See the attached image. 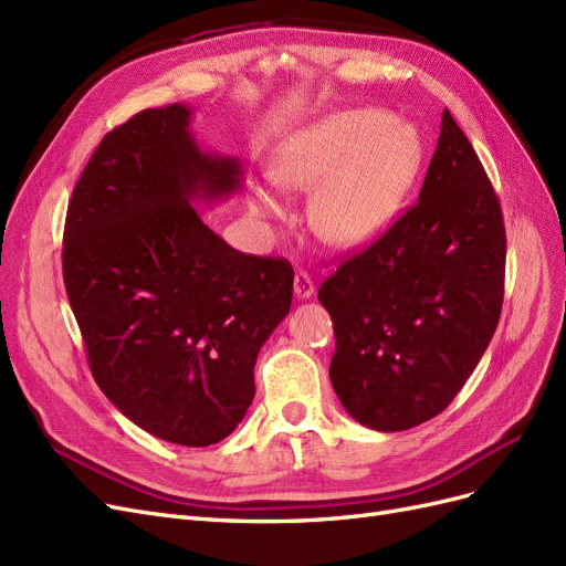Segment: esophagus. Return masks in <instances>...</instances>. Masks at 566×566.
I'll list each match as a JSON object with an SVG mask.
<instances>
[{
    "instance_id": "obj_1",
    "label": "esophagus",
    "mask_w": 566,
    "mask_h": 566,
    "mask_svg": "<svg viewBox=\"0 0 566 566\" xmlns=\"http://www.w3.org/2000/svg\"><path fill=\"white\" fill-rule=\"evenodd\" d=\"M314 295V281L306 271L295 273V297L297 300H310Z\"/></svg>"
}]
</instances>
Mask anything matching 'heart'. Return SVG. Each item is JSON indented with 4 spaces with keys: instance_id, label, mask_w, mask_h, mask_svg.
I'll return each instance as SVG.
<instances>
[{
    "instance_id": "1",
    "label": "heart",
    "mask_w": 566,
    "mask_h": 566,
    "mask_svg": "<svg viewBox=\"0 0 566 566\" xmlns=\"http://www.w3.org/2000/svg\"><path fill=\"white\" fill-rule=\"evenodd\" d=\"M422 163V142L382 111H345L300 132L273 160L271 177L287 191H314L312 229L325 243L356 248L378 238L399 214ZM250 210L279 214L262 186L250 188Z\"/></svg>"
}]
</instances>
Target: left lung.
Returning <instances> with one entry per match:
<instances>
[{
  "mask_svg": "<svg viewBox=\"0 0 566 566\" xmlns=\"http://www.w3.org/2000/svg\"><path fill=\"white\" fill-rule=\"evenodd\" d=\"M501 202L449 111L418 202L318 290L335 325L331 382L368 430L439 416L468 382L503 306Z\"/></svg>",
  "mask_w": 566,
  "mask_h": 566,
  "instance_id": "left-lung-1",
  "label": "left lung"
}]
</instances>
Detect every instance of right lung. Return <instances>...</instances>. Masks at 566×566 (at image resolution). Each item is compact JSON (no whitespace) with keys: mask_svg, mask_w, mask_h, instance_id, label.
<instances>
[{"mask_svg":"<svg viewBox=\"0 0 566 566\" xmlns=\"http://www.w3.org/2000/svg\"><path fill=\"white\" fill-rule=\"evenodd\" d=\"M193 108H148L104 136L75 186L63 281L96 385L148 434L227 439L254 399V364L293 302V266L233 250L196 208L243 186L202 150Z\"/></svg>","mask_w":566,"mask_h":566,"instance_id":"obj_1","label":"right lung"}]
</instances>
